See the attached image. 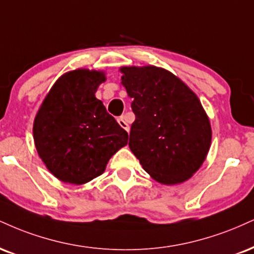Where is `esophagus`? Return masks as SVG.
Returning <instances> with one entry per match:
<instances>
[{
  "label": "esophagus",
  "mask_w": 254,
  "mask_h": 254,
  "mask_svg": "<svg viewBox=\"0 0 254 254\" xmlns=\"http://www.w3.org/2000/svg\"><path fill=\"white\" fill-rule=\"evenodd\" d=\"M118 124L121 125L122 127H123V129L125 130V131H127V132H129V130H130V127H129V124L127 123V122H125V119H124V117H119L118 119Z\"/></svg>",
  "instance_id": "34e87169"
}]
</instances>
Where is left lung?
I'll return each instance as SVG.
<instances>
[{
  "label": "left lung",
  "mask_w": 254,
  "mask_h": 254,
  "mask_svg": "<svg viewBox=\"0 0 254 254\" xmlns=\"http://www.w3.org/2000/svg\"><path fill=\"white\" fill-rule=\"evenodd\" d=\"M121 72L136 116L130 130L131 151L157 182H185L203 163L212 139L200 100L166 69L122 67Z\"/></svg>",
  "instance_id": "obj_1"
}]
</instances>
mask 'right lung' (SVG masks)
Instances as JSON below:
<instances>
[{"label":"right lung","mask_w":254,"mask_h":254,"mask_svg":"<svg viewBox=\"0 0 254 254\" xmlns=\"http://www.w3.org/2000/svg\"><path fill=\"white\" fill-rule=\"evenodd\" d=\"M103 72L75 69L58 79L34 121V142L48 170L61 181L84 185L102 175L127 132L96 93Z\"/></svg>","instance_id":"obj_1"}]
</instances>
